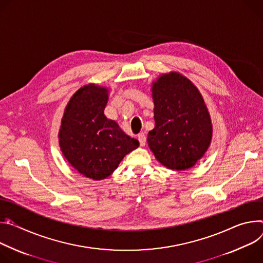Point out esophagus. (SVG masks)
Masks as SVG:
<instances>
[{
  "label": "esophagus",
  "mask_w": 263,
  "mask_h": 263,
  "mask_svg": "<svg viewBox=\"0 0 263 263\" xmlns=\"http://www.w3.org/2000/svg\"><path fill=\"white\" fill-rule=\"evenodd\" d=\"M138 140L140 142L141 146H145V144H146V136L144 135V133H140L138 135Z\"/></svg>",
  "instance_id": "esophagus-1"
}]
</instances>
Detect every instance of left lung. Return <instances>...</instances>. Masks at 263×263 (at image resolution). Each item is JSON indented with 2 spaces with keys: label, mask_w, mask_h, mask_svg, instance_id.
<instances>
[{
  "label": "left lung",
  "mask_w": 263,
  "mask_h": 263,
  "mask_svg": "<svg viewBox=\"0 0 263 263\" xmlns=\"http://www.w3.org/2000/svg\"><path fill=\"white\" fill-rule=\"evenodd\" d=\"M156 126L148 133V146L157 160L173 170L195 165L208 149L212 124L196 86L183 75H162L153 86Z\"/></svg>",
  "instance_id": "left-lung-1"
}]
</instances>
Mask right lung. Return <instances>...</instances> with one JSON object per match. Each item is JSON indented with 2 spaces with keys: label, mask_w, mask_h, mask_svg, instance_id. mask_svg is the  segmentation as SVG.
I'll return each instance as SVG.
<instances>
[{
  "label": "right lung",
  "mask_w": 263,
  "mask_h": 263,
  "mask_svg": "<svg viewBox=\"0 0 263 263\" xmlns=\"http://www.w3.org/2000/svg\"><path fill=\"white\" fill-rule=\"evenodd\" d=\"M107 99L105 87L84 85L69 101L60 130L66 159L79 173L96 181L110 176L122 159L139 146L137 139L105 117Z\"/></svg>",
  "instance_id": "1"
}]
</instances>
